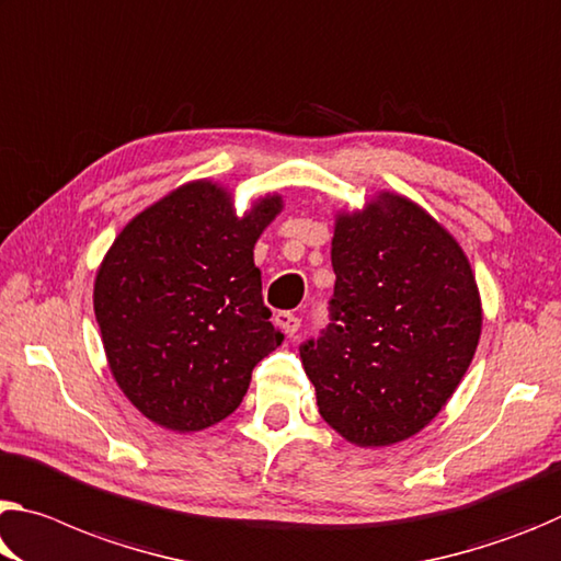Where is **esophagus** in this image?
<instances>
[{"mask_svg":"<svg viewBox=\"0 0 561 561\" xmlns=\"http://www.w3.org/2000/svg\"><path fill=\"white\" fill-rule=\"evenodd\" d=\"M274 322H277V327L287 336H295L299 332V327H301V319L297 314H291V312H279Z\"/></svg>","mask_w":561,"mask_h":561,"instance_id":"34e87169","label":"esophagus"}]
</instances>
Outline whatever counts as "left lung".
<instances>
[{
  "label": "left lung",
  "instance_id": "8db88e82",
  "mask_svg": "<svg viewBox=\"0 0 561 561\" xmlns=\"http://www.w3.org/2000/svg\"><path fill=\"white\" fill-rule=\"evenodd\" d=\"M332 322L299 346L322 420L357 447L422 432L455 394L482 334L465 249L397 192L336 211Z\"/></svg>",
  "mask_w": 561,
  "mask_h": 561
}]
</instances>
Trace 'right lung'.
Here are the masks:
<instances>
[{"label": "right lung", "mask_w": 561, "mask_h": 561, "mask_svg": "<svg viewBox=\"0 0 561 561\" xmlns=\"http://www.w3.org/2000/svg\"><path fill=\"white\" fill-rule=\"evenodd\" d=\"M279 194L237 217L209 180L186 182L129 221L94 279V317L114 381L149 422L202 432L227 420L284 334L262 301L254 244Z\"/></svg>", "instance_id": "right-lung-1"}]
</instances>
